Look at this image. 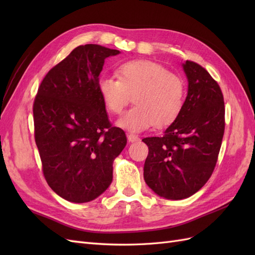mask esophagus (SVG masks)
<instances>
[{"instance_id": "34e87169", "label": "esophagus", "mask_w": 255, "mask_h": 255, "mask_svg": "<svg viewBox=\"0 0 255 255\" xmlns=\"http://www.w3.org/2000/svg\"><path fill=\"white\" fill-rule=\"evenodd\" d=\"M128 140L129 142H136L139 140V137H138L137 135H134V134H128Z\"/></svg>"}]
</instances>
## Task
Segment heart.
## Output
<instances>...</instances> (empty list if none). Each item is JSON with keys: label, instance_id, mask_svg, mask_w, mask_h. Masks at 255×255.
<instances>
[{"label": "heart", "instance_id": "b5f03b06", "mask_svg": "<svg viewBox=\"0 0 255 255\" xmlns=\"http://www.w3.org/2000/svg\"><path fill=\"white\" fill-rule=\"evenodd\" d=\"M117 78L99 81V94L106 109L119 115L133 100L135 106L117 120V126L139 133L153 126L166 127L181 114L185 85L179 76L156 61L136 59L122 64Z\"/></svg>", "mask_w": 255, "mask_h": 255}]
</instances>
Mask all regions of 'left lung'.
Here are the masks:
<instances>
[{
	"mask_svg": "<svg viewBox=\"0 0 255 255\" xmlns=\"http://www.w3.org/2000/svg\"><path fill=\"white\" fill-rule=\"evenodd\" d=\"M188 82L181 114L161 137L143 138L149 146L143 179L159 197L182 200L201 189L217 163L225 133V102L219 85L204 68L186 60Z\"/></svg>",
	"mask_w": 255,
	"mask_h": 255,
	"instance_id": "8db88e82",
	"label": "left lung"
}]
</instances>
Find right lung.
Instances as JSON below:
<instances>
[{
    "label": "right lung",
    "mask_w": 255,
    "mask_h": 255,
    "mask_svg": "<svg viewBox=\"0 0 255 255\" xmlns=\"http://www.w3.org/2000/svg\"><path fill=\"white\" fill-rule=\"evenodd\" d=\"M119 53L80 45L51 69L35 98V141L43 174L67 201L85 203L101 196L127 144L126 133L111 126L98 88L105 59Z\"/></svg>",
    "instance_id": "obj_1"
}]
</instances>
